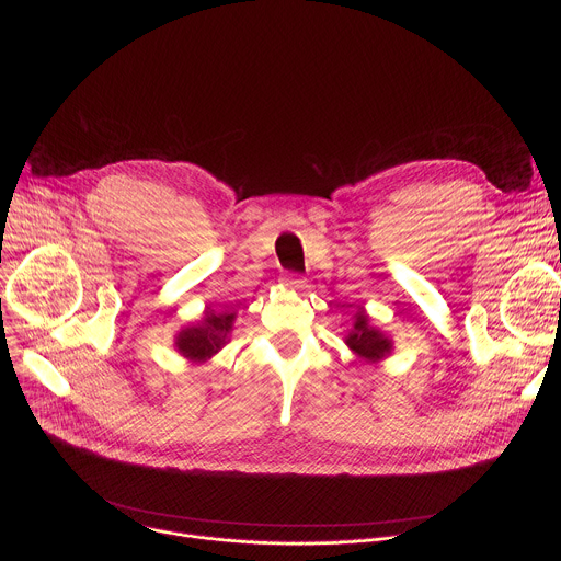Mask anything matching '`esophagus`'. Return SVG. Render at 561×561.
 Here are the masks:
<instances>
[{
    "label": "esophagus",
    "mask_w": 561,
    "mask_h": 561,
    "mask_svg": "<svg viewBox=\"0 0 561 561\" xmlns=\"http://www.w3.org/2000/svg\"><path fill=\"white\" fill-rule=\"evenodd\" d=\"M284 282H286V286H290V288H304V284H306V279H304L299 273H286V275H284Z\"/></svg>",
    "instance_id": "1"
}]
</instances>
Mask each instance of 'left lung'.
Here are the masks:
<instances>
[{
  "label": "left lung",
  "mask_w": 561,
  "mask_h": 561,
  "mask_svg": "<svg viewBox=\"0 0 561 561\" xmlns=\"http://www.w3.org/2000/svg\"><path fill=\"white\" fill-rule=\"evenodd\" d=\"M346 344L366 362H377L390 353V340L368 327V314L364 312L355 314V331L348 335Z\"/></svg>",
  "instance_id": "8db88e82"
}]
</instances>
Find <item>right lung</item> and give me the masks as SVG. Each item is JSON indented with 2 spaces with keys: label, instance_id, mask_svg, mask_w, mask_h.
Listing matches in <instances>:
<instances>
[{
  "label": "right lung",
  "instance_id": "obj_1",
  "mask_svg": "<svg viewBox=\"0 0 561 561\" xmlns=\"http://www.w3.org/2000/svg\"><path fill=\"white\" fill-rule=\"evenodd\" d=\"M232 319H234L232 312H224V314L206 312L204 324L180 333L178 337L180 353L195 362L208 359L226 344V335L232 329Z\"/></svg>",
  "mask_w": 561,
  "mask_h": 561
}]
</instances>
